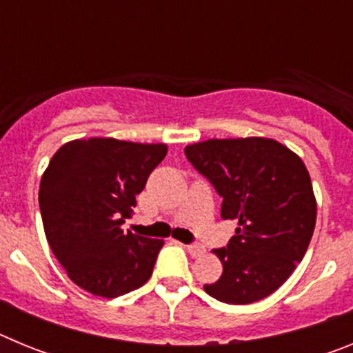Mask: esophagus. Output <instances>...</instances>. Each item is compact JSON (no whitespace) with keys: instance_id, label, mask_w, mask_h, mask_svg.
Wrapping results in <instances>:
<instances>
[{"instance_id":"34e87169","label":"esophagus","mask_w":353,"mask_h":353,"mask_svg":"<svg viewBox=\"0 0 353 353\" xmlns=\"http://www.w3.org/2000/svg\"><path fill=\"white\" fill-rule=\"evenodd\" d=\"M187 251L191 252V256L198 258V256H201V254H203V252H205V245L191 244V245H187Z\"/></svg>"}]
</instances>
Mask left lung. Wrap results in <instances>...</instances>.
Masks as SVG:
<instances>
[{
    "instance_id": "obj_1",
    "label": "left lung",
    "mask_w": 353,
    "mask_h": 353,
    "mask_svg": "<svg viewBox=\"0 0 353 353\" xmlns=\"http://www.w3.org/2000/svg\"><path fill=\"white\" fill-rule=\"evenodd\" d=\"M185 157L223 198L221 217L236 221L226 248L214 249L223 274L205 285L226 304L276 292L304 258L316 223L310 173L297 154L267 138L208 139Z\"/></svg>"
}]
</instances>
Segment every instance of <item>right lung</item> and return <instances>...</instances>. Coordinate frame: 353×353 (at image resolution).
<instances>
[{
  "label": "right lung",
  "instance_id": "add662e5",
  "mask_svg": "<svg viewBox=\"0 0 353 353\" xmlns=\"http://www.w3.org/2000/svg\"><path fill=\"white\" fill-rule=\"evenodd\" d=\"M166 154V145L90 138L52 155L39 189L43 232L79 288L114 299L150 279L164 242L121 224Z\"/></svg>",
  "mask_w": 353,
  "mask_h": 353
}]
</instances>
